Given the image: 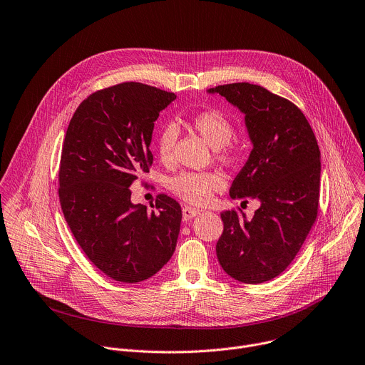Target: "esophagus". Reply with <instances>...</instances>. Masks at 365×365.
Wrapping results in <instances>:
<instances>
[{"label":"esophagus","mask_w":365,"mask_h":365,"mask_svg":"<svg viewBox=\"0 0 365 365\" xmlns=\"http://www.w3.org/2000/svg\"><path fill=\"white\" fill-rule=\"evenodd\" d=\"M182 213H183V220H190V219H193L196 215H199L200 210L196 209V207L185 206V207L182 209Z\"/></svg>","instance_id":"1"}]
</instances>
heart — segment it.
Wrapping results in <instances>:
<instances>
[{"instance_id": "heart-1", "label": "heart", "mask_w": 365, "mask_h": 365, "mask_svg": "<svg viewBox=\"0 0 365 365\" xmlns=\"http://www.w3.org/2000/svg\"><path fill=\"white\" fill-rule=\"evenodd\" d=\"M190 128L215 149L216 159L225 165H230L237 158V150L229 145L235 129L232 121L217 110H206L193 115L189 121ZM178 140V129L175 126L163 128L158 135L156 152L162 163L169 165L173 160V150ZM169 189L193 205H203L212 193L223 186V180L213 172H180L168 182Z\"/></svg>"}]
</instances>
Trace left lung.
Masks as SVG:
<instances>
[{
  "label": "left lung",
  "instance_id": "1",
  "mask_svg": "<svg viewBox=\"0 0 365 365\" xmlns=\"http://www.w3.org/2000/svg\"><path fill=\"white\" fill-rule=\"evenodd\" d=\"M207 93L222 96L245 115L252 145L229 195L261 203L252 219L244 212L220 213L223 233L216 255L230 278L244 284L267 282L287 269L315 222L319 148L304 113L261 86L233 83Z\"/></svg>",
  "mask_w": 365,
  "mask_h": 365
}]
</instances>
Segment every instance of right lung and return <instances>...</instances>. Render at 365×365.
I'll return each instance as SVG.
<instances>
[{"instance_id":"obj_1","label":"right lung","mask_w":365,"mask_h":365,"mask_svg":"<svg viewBox=\"0 0 365 365\" xmlns=\"http://www.w3.org/2000/svg\"><path fill=\"white\" fill-rule=\"evenodd\" d=\"M176 96L121 83L88 96L76 110L60 162V203L87 258L114 281L136 284L172 258L180 205L159 195L156 209L132 202L133 182L149 172L155 121Z\"/></svg>"}]
</instances>
